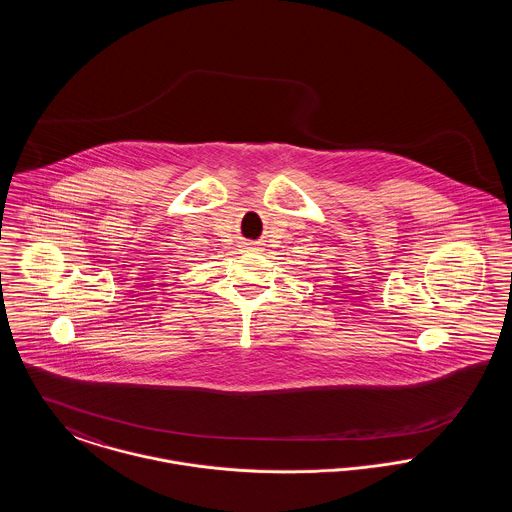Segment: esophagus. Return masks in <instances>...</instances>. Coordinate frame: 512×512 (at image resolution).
<instances>
[{"instance_id": "1", "label": "esophagus", "mask_w": 512, "mask_h": 512, "mask_svg": "<svg viewBox=\"0 0 512 512\" xmlns=\"http://www.w3.org/2000/svg\"><path fill=\"white\" fill-rule=\"evenodd\" d=\"M249 249H257V247H249Z\"/></svg>"}]
</instances>
